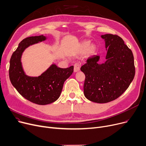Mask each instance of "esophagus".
<instances>
[{
    "instance_id": "esophagus-1",
    "label": "esophagus",
    "mask_w": 146,
    "mask_h": 146,
    "mask_svg": "<svg viewBox=\"0 0 146 146\" xmlns=\"http://www.w3.org/2000/svg\"><path fill=\"white\" fill-rule=\"evenodd\" d=\"M80 67H81V65L78 64V63H76L74 64V72H78L80 70Z\"/></svg>"
}]
</instances>
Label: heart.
<instances>
[{
    "instance_id": "obj_1",
    "label": "heart",
    "mask_w": 146,
    "mask_h": 146,
    "mask_svg": "<svg viewBox=\"0 0 146 146\" xmlns=\"http://www.w3.org/2000/svg\"><path fill=\"white\" fill-rule=\"evenodd\" d=\"M80 52L81 53L86 52L87 55L90 57L96 54L97 52V46L95 45H91L90 41L85 40L80 45Z\"/></svg>"
}]
</instances>
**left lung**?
<instances>
[{"label":"left lung","instance_id":"8db88e82","mask_svg":"<svg viewBox=\"0 0 146 146\" xmlns=\"http://www.w3.org/2000/svg\"><path fill=\"white\" fill-rule=\"evenodd\" d=\"M101 37L106 43V62L98 64L100 56L94 55L81 71L85 75V97L97 103H107L118 98L128 88L135 75V66L132 51L121 38L113 34Z\"/></svg>","mask_w":146,"mask_h":146}]
</instances>
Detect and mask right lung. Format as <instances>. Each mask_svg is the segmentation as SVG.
Returning a JSON list of instances; mask_svg holds the SVG:
<instances>
[{
	"mask_svg": "<svg viewBox=\"0 0 146 146\" xmlns=\"http://www.w3.org/2000/svg\"><path fill=\"white\" fill-rule=\"evenodd\" d=\"M46 39V37L42 35L23 39L11 56L9 70L11 82L16 90L23 97L38 105L49 104L57 100L64 82L74 72V66L61 68L52 64L38 76L26 75L21 62L24 50L29 46Z\"/></svg>",
	"mask_w": 146,
	"mask_h": 146,
	"instance_id": "add662e5",
	"label": "right lung"
}]
</instances>
